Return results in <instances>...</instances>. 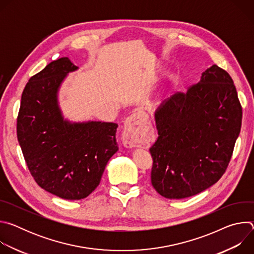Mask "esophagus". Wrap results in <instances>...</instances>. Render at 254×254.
<instances>
[{
    "label": "esophagus",
    "mask_w": 254,
    "mask_h": 254,
    "mask_svg": "<svg viewBox=\"0 0 254 254\" xmlns=\"http://www.w3.org/2000/svg\"><path fill=\"white\" fill-rule=\"evenodd\" d=\"M143 116L141 114H134L127 119L124 131H123V142L127 148L137 147L139 143V135L142 130Z\"/></svg>",
    "instance_id": "esophagus-1"
}]
</instances>
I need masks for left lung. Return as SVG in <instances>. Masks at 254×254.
Here are the masks:
<instances>
[{"mask_svg": "<svg viewBox=\"0 0 254 254\" xmlns=\"http://www.w3.org/2000/svg\"><path fill=\"white\" fill-rule=\"evenodd\" d=\"M158 138L150 148L151 182L168 199L194 196L225 173L242 121L231 76L213 65L186 93L177 92L155 114Z\"/></svg>", "mask_w": 254, "mask_h": 254, "instance_id": "obj_1", "label": "left lung"}]
</instances>
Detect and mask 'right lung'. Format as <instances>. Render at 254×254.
Instances as JSON below:
<instances>
[{
	"label": "right lung",
	"instance_id": "add662e5",
	"mask_svg": "<svg viewBox=\"0 0 254 254\" xmlns=\"http://www.w3.org/2000/svg\"><path fill=\"white\" fill-rule=\"evenodd\" d=\"M77 68L62 57L32 76L22 93L17 119L18 140L35 182L66 200L91 194L119 150L117 124L63 120L57 92L65 76Z\"/></svg>",
	"mask_w": 254,
	"mask_h": 254
}]
</instances>
